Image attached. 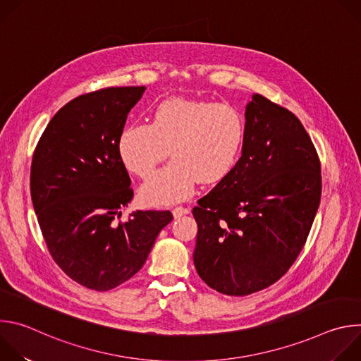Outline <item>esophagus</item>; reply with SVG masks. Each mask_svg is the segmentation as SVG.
<instances>
[{"label":"esophagus","mask_w":361,"mask_h":361,"mask_svg":"<svg viewBox=\"0 0 361 361\" xmlns=\"http://www.w3.org/2000/svg\"><path fill=\"white\" fill-rule=\"evenodd\" d=\"M188 213H190V210L185 209V207H176V209L173 210L174 219H180V217H183V216H185V214H188Z\"/></svg>","instance_id":"obj_1"}]
</instances>
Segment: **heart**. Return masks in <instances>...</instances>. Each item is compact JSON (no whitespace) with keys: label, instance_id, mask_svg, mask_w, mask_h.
<instances>
[{"label":"heart","instance_id":"1","mask_svg":"<svg viewBox=\"0 0 361 361\" xmlns=\"http://www.w3.org/2000/svg\"><path fill=\"white\" fill-rule=\"evenodd\" d=\"M244 141V120L224 102L173 97L161 101L152 121L127 126L118 151L127 170L147 178L170 154L174 160L140 190L148 205L188 198L195 183H217L234 167Z\"/></svg>","mask_w":361,"mask_h":361}]
</instances>
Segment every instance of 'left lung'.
I'll use <instances>...</instances> for the list:
<instances>
[{
  "label": "left lung",
  "instance_id": "left-lung-1",
  "mask_svg": "<svg viewBox=\"0 0 361 361\" xmlns=\"http://www.w3.org/2000/svg\"><path fill=\"white\" fill-rule=\"evenodd\" d=\"M244 116L241 157L192 209L195 270L227 295L260 291L286 274L322 195L320 160L300 120L260 94Z\"/></svg>",
  "mask_w": 361,
  "mask_h": 361
}]
</instances>
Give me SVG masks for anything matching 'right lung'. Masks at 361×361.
Masks as SVG:
<instances>
[{"mask_svg":"<svg viewBox=\"0 0 361 361\" xmlns=\"http://www.w3.org/2000/svg\"><path fill=\"white\" fill-rule=\"evenodd\" d=\"M145 87H110L71 99L48 123L31 164V200L47 247L78 284L111 290L145 263L170 212H133L131 180L118 151L130 110Z\"/></svg>","mask_w":361,"mask_h":361,"instance_id":"right-lung-1","label":"right lung"}]
</instances>
